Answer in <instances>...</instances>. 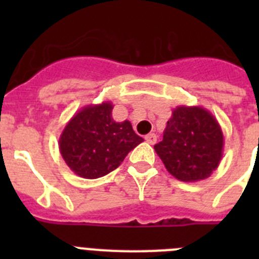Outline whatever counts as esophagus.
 Listing matches in <instances>:
<instances>
[{"instance_id":"esophagus-1","label":"esophagus","mask_w":259,"mask_h":259,"mask_svg":"<svg viewBox=\"0 0 259 259\" xmlns=\"http://www.w3.org/2000/svg\"><path fill=\"white\" fill-rule=\"evenodd\" d=\"M145 140H146V143L150 144V145H153V144L157 143V135H155V134L146 135V136H145Z\"/></svg>"}]
</instances>
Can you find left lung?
I'll return each instance as SVG.
<instances>
[{"mask_svg": "<svg viewBox=\"0 0 259 259\" xmlns=\"http://www.w3.org/2000/svg\"><path fill=\"white\" fill-rule=\"evenodd\" d=\"M224 137L218 120L201 106H178L163 140L154 145L167 171L182 182H200L218 168Z\"/></svg>", "mask_w": 259, "mask_h": 259, "instance_id": "obj_1", "label": "left lung"}]
</instances>
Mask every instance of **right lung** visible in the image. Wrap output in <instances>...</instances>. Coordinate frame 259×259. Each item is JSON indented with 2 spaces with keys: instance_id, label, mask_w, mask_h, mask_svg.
I'll use <instances>...</instances> for the list:
<instances>
[{
  "instance_id": "add662e5",
  "label": "right lung",
  "mask_w": 259,
  "mask_h": 259,
  "mask_svg": "<svg viewBox=\"0 0 259 259\" xmlns=\"http://www.w3.org/2000/svg\"><path fill=\"white\" fill-rule=\"evenodd\" d=\"M113 107L110 101L83 107L59 136L62 158L80 178L97 179L111 172L144 141L135 134L130 120H114Z\"/></svg>"
}]
</instances>
